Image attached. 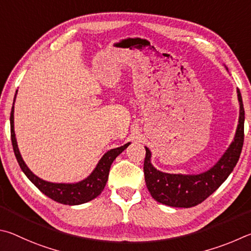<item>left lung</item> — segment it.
<instances>
[{
	"label": "left lung",
	"instance_id": "8db88e82",
	"mask_svg": "<svg viewBox=\"0 0 251 251\" xmlns=\"http://www.w3.org/2000/svg\"><path fill=\"white\" fill-rule=\"evenodd\" d=\"M237 97L239 102V119L234 140L217 163L205 172L200 174H170L161 172L152 165V153L149 148L144 147V178L149 192L156 201L172 207H193L212 195L229 176L239 160L244 144L245 110L239 89H237Z\"/></svg>",
	"mask_w": 251,
	"mask_h": 251
}]
</instances>
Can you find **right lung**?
Masks as SVG:
<instances>
[{"label":"right lung","mask_w":251,"mask_h":251,"mask_svg":"<svg viewBox=\"0 0 251 251\" xmlns=\"http://www.w3.org/2000/svg\"><path fill=\"white\" fill-rule=\"evenodd\" d=\"M16 94L14 97V101H13V107L10 117L12 146L15 153L16 160L19 162L20 168L23 171L26 176H27L29 181L32 182L43 194H45L46 196L50 197V199L64 205L85 204L87 201H90L96 199L97 196H99L101 194V192L103 191L105 184H107L110 166H111L112 162L116 160V157L119 154H121V153L130 146L131 142H128L122 147L111 149V150H109L107 153H104L103 156L99 160L98 164L96 165L94 171H92L86 178H83L82 181H79L77 183L47 182L45 179L39 178L37 175H35L32 171L28 169V166L26 165L23 157H22L20 153L14 131V102L16 99Z\"/></svg>","instance_id":"obj_1"}]
</instances>
